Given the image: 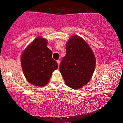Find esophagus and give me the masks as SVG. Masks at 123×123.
Instances as JSON below:
<instances>
[{"label": "esophagus", "instance_id": "esophagus-1", "mask_svg": "<svg viewBox=\"0 0 123 123\" xmlns=\"http://www.w3.org/2000/svg\"><path fill=\"white\" fill-rule=\"evenodd\" d=\"M57 62L58 63V66H59V65H60V60H57Z\"/></svg>", "mask_w": 123, "mask_h": 123}]
</instances>
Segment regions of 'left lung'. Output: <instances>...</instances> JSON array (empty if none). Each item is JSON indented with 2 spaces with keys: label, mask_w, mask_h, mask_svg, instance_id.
<instances>
[{
  "label": "left lung",
  "mask_w": 123,
  "mask_h": 123,
  "mask_svg": "<svg viewBox=\"0 0 123 123\" xmlns=\"http://www.w3.org/2000/svg\"><path fill=\"white\" fill-rule=\"evenodd\" d=\"M66 47V55L60 65V72L69 87L81 88L92 77L95 57L88 44L77 35L69 39Z\"/></svg>",
  "instance_id": "8db88e82"
}]
</instances>
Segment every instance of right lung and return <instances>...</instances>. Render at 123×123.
Listing matches in <instances>:
<instances>
[{"mask_svg": "<svg viewBox=\"0 0 123 123\" xmlns=\"http://www.w3.org/2000/svg\"><path fill=\"white\" fill-rule=\"evenodd\" d=\"M47 40L41 36L31 43L21 57L24 74L28 82L39 87L49 83L52 73L58 67L52 58V51L47 47Z\"/></svg>", "mask_w": 123, "mask_h": 123, "instance_id": "right-lung-1", "label": "right lung"}]
</instances>
